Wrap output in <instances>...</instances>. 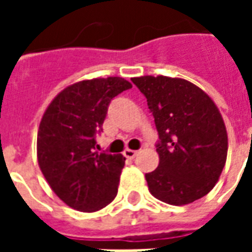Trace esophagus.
<instances>
[{"instance_id": "1", "label": "esophagus", "mask_w": 252, "mask_h": 252, "mask_svg": "<svg viewBox=\"0 0 252 252\" xmlns=\"http://www.w3.org/2000/svg\"><path fill=\"white\" fill-rule=\"evenodd\" d=\"M137 151H135V150H129V148H126L124 150V157L128 159H133L135 157H136Z\"/></svg>"}]
</instances>
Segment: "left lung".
Wrapping results in <instances>:
<instances>
[{
    "label": "left lung",
    "instance_id": "8db88e82",
    "mask_svg": "<svg viewBox=\"0 0 252 252\" xmlns=\"http://www.w3.org/2000/svg\"><path fill=\"white\" fill-rule=\"evenodd\" d=\"M147 98L159 135V164L146 174L150 193L170 205L208 194L227 160L228 136L216 104L182 78H132Z\"/></svg>",
    "mask_w": 252,
    "mask_h": 252
}]
</instances>
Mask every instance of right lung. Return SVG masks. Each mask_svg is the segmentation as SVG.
<instances>
[{
	"label": "right lung",
	"mask_w": 252,
	"mask_h": 252,
	"mask_svg": "<svg viewBox=\"0 0 252 252\" xmlns=\"http://www.w3.org/2000/svg\"><path fill=\"white\" fill-rule=\"evenodd\" d=\"M124 78L86 79L63 89L44 112L37 162L54 193L72 209L95 212L115 200L126 158L95 151L108 106L131 89Z\"/></svg>",
	"instance_id": "add662e5"
}]
</instances>
